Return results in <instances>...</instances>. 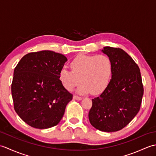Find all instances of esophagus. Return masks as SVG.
<instances>
[{
	"mask_svg": "<svg viewBox=\"0 0 156 156\" xmlns=\"http://www.w3.org/2000/svg\"><path fill=\"white\" fill-rule=\"evenodd\" d=\"M73 98H74V99H75V100H78V101H80L82 99V97H78V96H77V95H74V97H73Z\"/></svg>",
	"mask_w": 156,
	"mask_h": 156,
	"instance_id": "1",
	"label": "esophagus"
}]
</instances>
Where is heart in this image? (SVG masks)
Segmentation results:
<instances>
[{"mask_svg": "<svg viewBox=\"0 0 156 156\" xmlns=\"http://www.w3.org/2000/svg\"><path fill=\"white\" fill-rule=\"evenodd\" d=\"M71 69L63 68L59 80L66 90L72 91L80 82L77 92L84 94L101 93L108 87L112 74L111 59L106 55L80 54L70 62Z\"/></svg>", "mask_w": 156, "mask_h": 156, "instance_id": "1", "label": "heart"}]
</instances>
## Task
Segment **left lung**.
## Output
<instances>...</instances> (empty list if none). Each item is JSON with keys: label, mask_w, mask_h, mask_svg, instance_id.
Listing matches in <instances>:
<instances>
[{"label": "left lung", "mask_w": 156, "mask_h": 156, "mask_svg": "<svg viewBox=\"0 0 156 156\" xmlns=\"http://www.w3.org/2000/svg\"><path fill=\"white\" fill-rule=\"evenodd\" d=\"M102 51L111 59L112 77L102 93L92 99L88 118L97 129L115 132L127 126L138 113L144 86L140 68L124 50L107 46Z\"/></svg>", "instance_id": "left-lung-1"}]
</instances>
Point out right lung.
I'll list each match as a JSON object with an SVG mask.
<instances>
[{
	"mask_svg": "<svg viewBox=\"0 0 156 156\" xmlns=\"http://www.w3.org/2000/svg\"><path fill=\"white\" fill-rule=\"evenodd\" d=\"M68 59L53 51L26 54L15 68L11 84L14 108L31 127L58 125L73 95L63 87L59 73Z\"/></svg>",
	"mask_w": 156,
	"mask_h": 156,
	"instance_id": "add662e5",
	"label": "right lung"
}]
</instances>
